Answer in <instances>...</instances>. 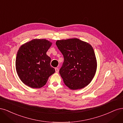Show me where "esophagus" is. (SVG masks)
<instances>
[{
    "mask_svg": "<svg viewBox=\"0 0 123 123\" xmlns=\"http://www.w3.org/2000/svg\"><path fill=\"white\" fill-rule=\"evenodd\" d=\"M55 71H56V73H58L59 72V68H55Z\"/></svg>",
    "mask_w": 123,
    "mask_h": 123,
    "instance_id": "esophagus-1",
    "label": "esophagus"
}]
</instances>
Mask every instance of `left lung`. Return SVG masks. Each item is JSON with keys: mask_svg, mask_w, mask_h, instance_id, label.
I'll list each match as a JSON object with an SVG mask.
<instances>
[{"mask_svg": "<svg viewBox=\"0 0 123 123\" xmlns=\"http://www.w3.org/2000/svg\"><path fill=\"white\" fill-rule=\"evenodd\" d=\"M56 44L64 57L59 73L64 84L73 90L88 85L94 76L97 67L92 45L77 38L57 40Z\"/></svg>", "mask_w": 123, "mask_h": 123, "instance_id": "left-lung-1", "label": "left lung"}]
</instances>
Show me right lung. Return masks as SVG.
Listing matches in <instances>:
<instances>
[{
    "label": "right lung",
    "instance_id": "obj_1",
    "mask_svg": "<svg viewBox=\"0 0 123 123\" xmlns=\"http://www.w3.org/2000/svg\"><path fill=\"white\" fill-rule=\"evenodd\" d=\"M52 43L46 39H33L20 47L16 59V69L21 81L31 88H40L55 72L46 55Z\"/></svg>",
    "mask_w": 123,
    "mask_h": 123
}]
</instances>
